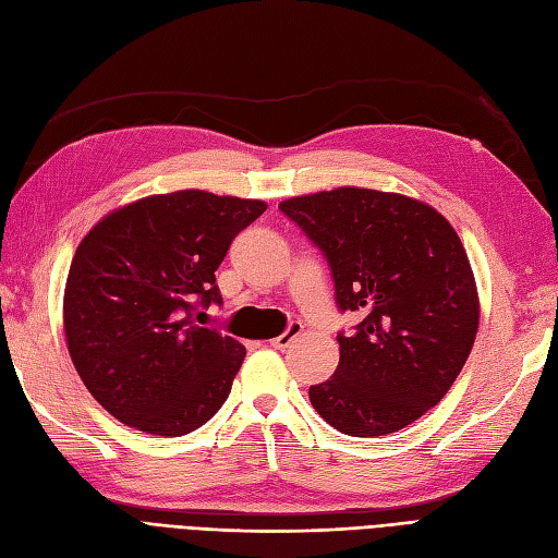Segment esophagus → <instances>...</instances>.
Returning <instances> with one entry per match:
<instances>
[{
  "mask_svg": "<svg viewBox=\"0 0 558 558\" xmlns=\"http://www.w3.org/2000/svg\"><path fill=\"white\" fill-rule=\"evenodd\" d=\"M302 335V324H298V320H293V324L286 328L279 337H275V340H269V344H272L275 349H289L298 337Z\"/></svg>",
  "mask_w": 558,
  "mask_h": 558,
  "instance_id": "1",
  "label": "esophagus"
}]
</instances>
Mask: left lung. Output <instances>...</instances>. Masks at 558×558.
<instances>
[{
	"label": "left lung",
	"mask_w": 558,
	"mask_h": 558,
	"mask_svg": "<svg viewBox=\"0 0 558 558\" xmlns=\"http://www.w3.org/2000/svg\"><path fill=\"white\" fill-rule=\"evenodd\" d=\"M279 209L324 251L337 307L363 316L337 335L335 375L310 386L314 410L353 437L410 426L447 396L475 344L480 298L459 234L426 202L356 185Z\"/></svg>",
	"instance_id": "obj_1"
}]
</instances>
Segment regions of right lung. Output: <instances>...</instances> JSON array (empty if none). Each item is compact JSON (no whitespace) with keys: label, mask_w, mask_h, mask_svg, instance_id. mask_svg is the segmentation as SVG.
<instances>
[{"label":"right lung","mask_w":558,"mask_h":558,"mask_svg":"<svg viewBox=\"0 0 558 558\" xmlns=\"http://www.w3.org/2000/svg\"><path fill=\"white\" fill-rule=\"evenodd\" d=\"M265 209L207 191L148 195L81 240L62 302L66 349L121 424L179 437L221 410L246 349L195 316L223 302L214 272Z\"/></svg>","instance_id":"right-lung-1"}]
</instances>
